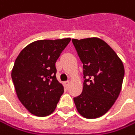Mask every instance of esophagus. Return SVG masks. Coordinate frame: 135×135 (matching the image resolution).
I'll return each instance as SVG.
<instances>
[{
	"label": "esophagus",
	"mask_w": 135,
	"mask_h": 135,
	"mask_svg": "<svg viewBox=\"0 0 135 135\" xmlns=\"http://www.w3.org/2000/svg\"><path fill=\"white\" fill-rule=\"evenodd\" d=\"M70 83V81H66V82H65V83H64V84H65V86L66 87H68V86H69Z\"/></svg>",
	"instance_id": "obj_1"
}]
</instances>
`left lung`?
<instances>
[{"instance_id":"1","label":"left lung","mask_w":135,"mask_h":135,"mask_svg":"<svg viewBox=\"0 0 135 135\" xmlns=\"http://www.w3.org/2000/svg\"><path fill=\"white\" fill-rule=\"evenodd\" d=\"M83 67V92L74 98L77 110L86 118L105 114L120 94L125 70L112 48L98 38L72 40Z\"/></svg>"}]
</instances>
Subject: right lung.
<instances>
[{
    "mask_svg": "<svg viewBox=\"0 0 135 135\" xmlns=\"http://www.w3.org/2000/svg\"><path fill=\"white\" fill-rule=\"evenodd\" d=\"M70 39L44 40L24 48L15 60L12 80L17 95L32 114H51L64 92L56 77V61Z\"/></svg>",
    "mask_w": 135,
    "mask_h": 135,
    "instance_id": "obj_1",
    "label": "right lung"
}]
</instances>
